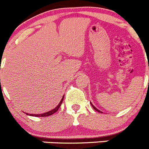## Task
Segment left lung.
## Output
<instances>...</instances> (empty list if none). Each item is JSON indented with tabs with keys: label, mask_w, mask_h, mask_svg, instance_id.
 I'll return each instance as SVG.
<instances>
[{
	"label": "left lung",
	"mask_w": 149,
	"mask_h": 149,
	"mask_svg": "<svg viewBox=\"0 0 149 149\" xmlns=\"http://www.w3.org/2000/svg\"><path fill=\"white\" fill-rule=\"evenodd\" d=\"M90 104H91L92 107H93V109H95V110H96V111H97V112H101V113H102V112H101V111H100V110H98V109H97V108H96V107H94V106H93V104H92V103H90Z\"/></svg>",
	"instance_id": "1"
}]
</instances>
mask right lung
<instances>
[{"label": "right lung", "instance_id": "obj_1", "mask_svg": "<svg viewBox=\"0 0 149 149\" xmlns=\"http://www.w3.org/2000/svg\"><path fill=\"white\" fill-rule=\"evenodd\" d=\"M63 99H64V95H63V97H62V100H61L60 102H59V104H58L57 106L54 109L49 111V112H45V113H42V114H28V113H26V115H31V116H34V117H46V116H49V115H53V114L55 113V112H56L58 109H59V107L61 106V104H62Z\"/></svg>", "mask_w": 149, "mask_h": 149}]
</instances>
